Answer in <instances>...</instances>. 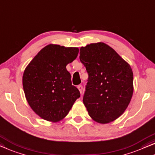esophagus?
<instances>
[{
    "label": "esophagus",
    "instance_id": "34e87169",
    "mask_svg": "<svg viewBox=\"0 0 155 155\" xmlns=\"http://www.w3.org/2000/svg\"><path fill=\"white\" fill-rule=\"evenodd\" d=\"M78 89H79V91H80V94H82V89H83V87H82V86L81 84L78 85Z\"/></svg>",
    "mask_w": 155,
    "mask_h": 155
}]
</instances>
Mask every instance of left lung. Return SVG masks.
<instances>
[{
	"label": "left lung",
	"mask_w": 155,
	"mask_h": 155,
	"mask_svg": "<svg viewBox=\"0 0 155 155\" xmlns=\"http://www.w3.org/2000/svg\"><path fill=\"white\" fill-rule=\"evenodd\" d=\"M80 51L89 75L83 103L96 122H113L122 115L133 95L131 66L104 42L87 45Z\"/></svg>",
	"instance_id": "obj_1"
}]
</instances>
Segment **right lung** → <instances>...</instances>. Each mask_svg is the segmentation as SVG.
Segmentation results:
<instances>
[{
    "mask_svg": "<svg viewBox=\"0 0 155 155\" xmlns=\"http://www.w3.org/2000/svg\"><path fill=\"white\" fill-rule=\"evenodd\" d=\"M78 52V48L50 44L26 66L22 78L26 98L33 110L44 120L61 121L80 96L66 70L67 64L77 58Z\"/></svg>",
    "mask_w": 155,
    "mask_h": 155,
    "instance_id": "obj_1",
    "label": "right lung"
}]
</instances>
